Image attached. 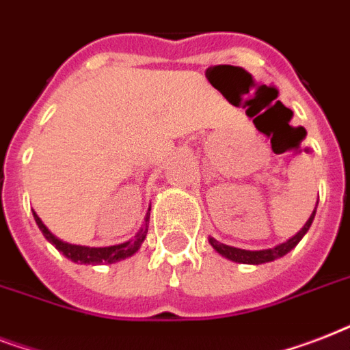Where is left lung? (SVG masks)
<instances>
[{"label": "left lung", "instance_id": "1", "mask_svg": "<svg viewBox=\"0 0 350 350\" xmlns=\"http://www.w3.org/2000/svg\"><path fill=\"white\" fill-rule=\"evenodd\" d=\"M318 205V203H316ZM316 214V207L310 214V218L305 221V225L298 232L294 234L293 238H288L287 241H283V243L276 245V247H271V249H261V250H247V249H238V247H230V245L219 243L218 239H214L213 236H208V243L213 245V249L221 254L224 258L230 261H236V263H247V265H261V263H269V261H274L278 258H283V256L291 252V250L296 247V245L301 241L307 230L310 229V225H312V219H314Z\"/></svg>", "mask_w": 350, "mask_h": 350}]
</instances>
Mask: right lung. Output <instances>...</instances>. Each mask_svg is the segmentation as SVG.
<instances>
[{
    "label": "right lung",
    "mask_w": 350,
    "mask_h": 350,
    "mask_svg": "<svg viewBox=\"0 0 350 350\" xmlns=\"http://www.w3.org/2000/svg\"><path fill=\"white\" fill-rule=\"evenodd\" d=\"M148 211H150V208H148ZM148 218H150V213H147V216H145V224H143V227L139 229V232H137L132 239H129V241H123V243L118 245H109V247H85V245L67 243V241L56 238L51 230L46 229L45 224L40 219V216L34 213L36 224H38L40 230L46 238V241H51L63 256H67L68 260L74 261V263H81V265L116 263V261L125 260V258H131L132 254H136L137 249L142 247L143 239H145V236H147L148 232Z\"/></svg>",
    "instance_id": "1"
}]
</instances>
